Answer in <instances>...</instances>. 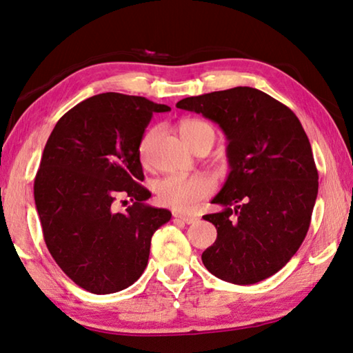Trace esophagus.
<instances>
[{"instance_id": "1", "label": "esophagus", "mask_w": 353, "mask_h": 353, "mask_svg": "<svg viewBox=\"0 0 353 353\" xmlns=\"http://www.w3.org/2000/svg\"><path fill=\"white\" fill-rule=\"evenodd\" d=\"M174 216L175 218H178V219H181L183 223H185V224H194V223H196V216H192V215H184V214H178V212H175L174 214Z\"/></svg>"}]
</instances>
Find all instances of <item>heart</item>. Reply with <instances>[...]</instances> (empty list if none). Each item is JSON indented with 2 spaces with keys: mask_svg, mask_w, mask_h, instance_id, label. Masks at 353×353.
I'll list each match as a JSON object with an SVG mask.
<instances>
[{
  "mask_svg": "<svg viewBox=\"0 0 353 353\" xmlns=\"http://www.w3.org/2000/svg\"><path fill=\"white\" fill-rule=\"evenodd\" d=\"M179 132H181L184 141L194 150L204 141H212V144H214L215 139L214 128L208 121L198 118L183 119L179 123ZM157 134L158 128H152L145 130L144 135L141 137L138 152L139 157H141V161L144 163L149 159L150 148L154 144ZM214 189V179L208 175H169L158 179L155 183V194L159 204L183 212L194 209L199 201H203V199L212 195Z\"/></svg>",
  "mask_w": 353,
  "mask_h": 353,
  "instance_id": "heart-1",
  "label": "heart"
}]
</instances>
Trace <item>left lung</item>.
I'll return each instance as SVG.
<instances>
[{
    "label": "left lung",
    "mask_w": 353,
    "mask_h": 353,
    "mask_svg": "<svg viewBox=\"0 0 353 353\" xmlns=\"http://www.w3.org/2000/svg\"><path fill=\"white\" fill-rule=\"evenodd\" d=\"M212 119L228 138L229 176L212 199L223 210L204 215L216 241L201 255L212 275L255 284L276 274L307 234L318 170L300 119L254 88H234L176 103Z\"/></svg>",
    "instance_id": "1"
}]
</instances>
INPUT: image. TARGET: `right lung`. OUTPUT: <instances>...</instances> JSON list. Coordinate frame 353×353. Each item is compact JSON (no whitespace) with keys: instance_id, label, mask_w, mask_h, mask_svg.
I'll return each instance as SVG.
<instances>
[{"instance_id":"obj_1","label":"right lung","mask_w":353,"mask_h":353,"mask_svg":"<svg viewBox=\"0 0 353 353\" xmlns=\"http://www.w3.org/2000/svg\"><path fill=\"white\" fill-rule=\"evenodd\" d=\"M144 97L108 92L84 99L53 128L33 184L50 255L70 280L97 295L134 284L145 269L150 239L170 219L145 204L150 192L138 145L155 112ZM119 194L132 204L114 210Z\"/></svg>"}]
</instances>
